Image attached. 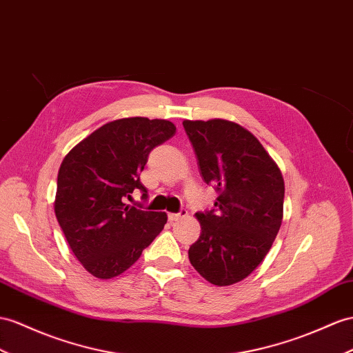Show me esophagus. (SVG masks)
<instances>
[{"label": "esophagus", "mask_w": 353, "mask_h": 353, "mask_svg": "<svg viewBox=\"0 0 353 353\" xmlns=\"http://www.w3.org/2000/svg\"><path fill=\"white\" fill-rule=\"evenodd\" d=\"M186 214H188V210H186V209H182L179 213H168V219H170L171 222H174V221H179L180 218H185Z\"/></svg>", "instance_id": "1"}]
</instances>
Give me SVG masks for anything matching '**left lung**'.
<instances>
[{"mask_svg":"<svg viewBox=\"0 0 353 353\" xmlns=\"http://www.w3.org/2000/svg\"><path fill=\"white\" fill-rule=\"evenodd\" d=\"M214 209L195 213L201 234L189 261L207 282L228 286L246 279L271 249L283 219L285 182L254 134L225 119L183 121Z\"/></svg>","mask_w":353,"mask_h":353,"instance_id":"1","label":"left lung"}]
</instances>
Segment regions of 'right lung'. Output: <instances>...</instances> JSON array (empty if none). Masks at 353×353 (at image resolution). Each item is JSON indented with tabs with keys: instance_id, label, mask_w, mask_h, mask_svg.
Returning <instances> with one entry per match:
<instances>
[{
	"instance_id": "right-lung-1",
	"label": "right lung",
	"mask_w": 353,
	"mask_h": 353,
	"mask_svg": "<svg viewBox=\"0 0 353 353\" xmlns=\"http://www.w3.org/2000/svg\"><path fill=\"white\" fill-rule=\"evenodd\" d=\"M176 134L165 119L108 122L71 149L58 173L55 214L74 256L98 279L128 270L167 223V213L125 204L149 153Z\"/></svg>"
}]
</instances>
